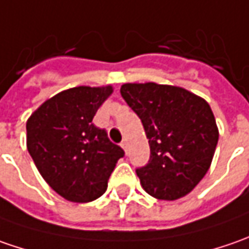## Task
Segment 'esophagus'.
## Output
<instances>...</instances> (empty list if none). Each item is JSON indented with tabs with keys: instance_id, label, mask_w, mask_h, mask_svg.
<instances>
[{
	"instance_id": "esophagus-1",
	"label": "esophagus",
	"mask_w": 249,
	"mask_h": 249,
	"mask_svg": "<svg viewBox=\"0 0 249 249\" xmlns=\"http://www.w3.org/2000/svg\"><path fill=\"white\" fill-rule=\"evenodd\" d=\"M120 147L124 149V152H127V141H126V140H123V141L120 142Z\"/></svg>"
}]
</instances>
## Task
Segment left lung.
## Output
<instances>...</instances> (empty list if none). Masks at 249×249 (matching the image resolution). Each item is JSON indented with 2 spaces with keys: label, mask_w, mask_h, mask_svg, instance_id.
<instances>
[{
  "label": "left lung",
  "mask_w": 249,
  "mask_h": 249,
  "mask_svg": "<svg viewBox=\"0 0 249 249\" xmlns=\"http://www.w3.org/2000/svg\"><path fill=\"white\" fill-rule=\"evenodd\" d=\"M120 94L148 139V163L136 170L142 188L165 201L191 193L211 166L219 140L209 104L183 87L151 82L126 83Z\"/></svg>",
  "instance_id": "1"
}]
</instances>
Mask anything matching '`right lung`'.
Here are the masks:
<instances>
[{
  "label": "right lung",
  "instance_id": "right-lung-1",
  "mask_svg": "<svg viewBox=\"0 0 249 249\" xmlns=\"http://www.w3.org/2000/svg\"><path fill=\"white\" fill-rule=\"evenodd\" d=\"M113 92L112 86H79L43 102L26 123V144L40 175L72 202H91L108 187L124 151L110 142L92 118Z\"/></svg>",
  "mask_w": 249,
  "mask_h": 249
}]
</instances>
